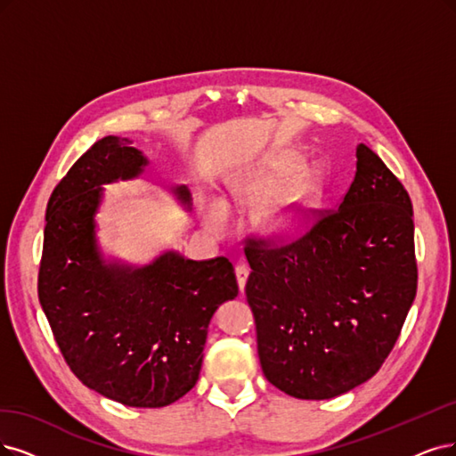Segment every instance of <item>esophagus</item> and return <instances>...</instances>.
Returning <instances> with one entry per match:
<instances>
[{"mask_svg":"<svg viewBox=\"0 0 456 456\" xmlns=\"http://www.w3.org/2000/svg\"><path fill=\"white\" fill-rule=\"evenodd\" d=\"M234 273H237V281H239L240 291H244L246 281H248V274H249V268L246 265H237V268H234Z\"/></svg>","mask_w":456,"mask_h":456,"instance_id":"1","label":"esophagus"}]
</instances>
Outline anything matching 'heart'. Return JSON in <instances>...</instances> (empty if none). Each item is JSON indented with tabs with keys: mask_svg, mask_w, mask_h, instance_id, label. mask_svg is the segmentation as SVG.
Here are the masks:
<instances>
[{
	"mask_svg": "<svg viewBox=\"0 0 456 456\" xmlns=\"http://www.w3.org/2000/svg\"><path fill=\"white\" fill-rule=\"evenodd\" d=\"M288 180V171H273L248 180H239L229 185L225 202L232 207H256L280 192L273 205L265 210L263 219L268 229L283 231L293 225L302 202H306L312 193L310 176L295 178L289 183ZM202 219L214 232H224L229 227V214L219 202H208L202 208Z\"/></svg>",
	"mask_w": 456,
	"mask_h": 456,
	"instance_id": "1",
	"label": "heart"
}]
</instances>
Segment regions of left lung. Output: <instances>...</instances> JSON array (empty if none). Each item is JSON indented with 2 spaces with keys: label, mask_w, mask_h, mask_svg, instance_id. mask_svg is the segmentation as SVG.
Returning <instances> with one entry per match:
<instances>
[{
  "label": "left lung",
  "mask_w": 456,
  "mask_h": 456,
  "mask_svg": "<svg viewBox=\"0 0 456 456\" xmlns=\"http://www.w3.org/2000/svg\"><path fill=\"white\" fill-rule=\"evenodd\" d=\"M289 242L246 239L261 368L302 400L344 395L393 351L417 293L411 199L376 151L357 146V171L334 210Z\"/></svg>",
  "instance_id": "left-lung-1"
}]
</instances>
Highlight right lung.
<instances>
[{
  "label": "right lung",
  "mask_w": 456,
  "mask_h": 456,
  "mask_svg": "<svg viewBox=\"0 0 456 456\" xmlns=\"http://www.w3.org/2000/svg\"><path fill=\"white\" fill-rule=\"evenodd\" d=\"M129 139L97 141L60 180L46 207L39 302L71 372L131 408H163L190 393L210 319L239 295L227 257L167 251L131 268L101 259L95 222L101 185L139 176L146 158ZM176 197L190 205L185 185Z\"/></svg>",
  "instance_id": "1"
}]
</instances>
